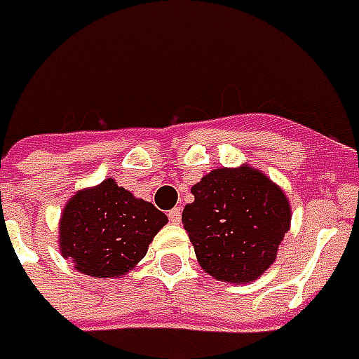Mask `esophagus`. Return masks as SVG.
I'll list each match as a JSON object with an SVG mask.
<instances>
[{"label":"esophagus","mask_w":359,"mask_h":359,"mask_svg":"<svg viewBox=\"0 0 359 359\" xmlns=\"http://www.w3.org/2000/svg\"><path fill=\"white\" fill-rule=\"evenodd\" d=\"M168 218H170V222H174V224H177V222L182 220V208H180V207L172 208V210L168 212Z\"/></svg>","instance_id":"esophagus-1"}]
</instances>
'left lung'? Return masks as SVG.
<instances>
[{
  "label": "left lung",
  "mask_w": 359,
  "mask_h": 359,
  "mask_svg": "<svg viewBox=\"0 0 359 359\" xmlns=\"http://www.w3.org/2000/svg\"><path fill=\"white\" fill-rule=\"evenodd\" d=\"M191 193L182 222L210 276L251 282L273 265L292 218L278 185L253 168H218Z\"/></svg>",
  "instance_id": "1"
}]
</instances>
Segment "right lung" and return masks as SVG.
<instances>
[{
	"label": "right lung",
	"mask_w": 359,
	"mask_h": 359,
	"mask_svg": "<svg viewBox=\"0 0 359 359\" xmlns=\"http://www.w3.org/2000/svg\"><path fill=\"white\" fill-rule=\"evenodd\" d=\"M166 222L168 216L152 203L135 199L110 177L79 191L65 205L60 249L81 273L116 278L147 255L149 243Z\"/></svg>",
	"instance_id": "obj_1"
}]
</instances>
